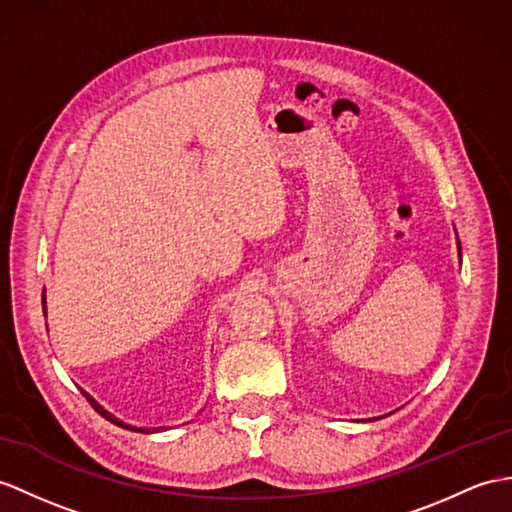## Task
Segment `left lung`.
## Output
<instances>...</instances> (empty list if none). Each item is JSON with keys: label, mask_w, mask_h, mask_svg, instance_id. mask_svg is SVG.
Instances as JSON below:
<instances>
[{"label": "left lung", "mask_w": 512, "mask_h": 512, "mask_svg": "<svg viewBox=\"0 0 512 512\" xmlns=\"http://www.w3.org/2000/svg\"><path fill=\"white\" fill-rule=\"evenodd\" d=\"M458 247H460V245H458Z\"/></svg>", "instance_id": "obj_1"}]
</instances>
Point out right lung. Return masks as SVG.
<instances>
[{
    "mask_svg": "<svg viewBox=\"0 0 512 512\" xmlns=\"http://www.w3.org/2000/svg\"><path fill=\"white\" fill-rule=\"evenodd\" d=\"M43 313H45V291H43ZM82 393H84V391H82ZM84 397H86V402H89V404L95 408V413H99L104 419H108L110 423H115V426H119V428H128V430H132V432H145V434H147V432H156V430H147V428H132V426H128V423H123V421H119L117 417H112V415L108 413V410H104L102 406H99L89 393H84Z\"/></svg>",
    "mask_w": 512,
    "mask_h": 512,
    "instance_id": "1",
    "label": "right lung"
}]
</instances>
